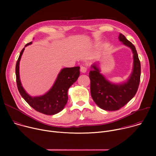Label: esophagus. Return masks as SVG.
I'll return each instance as SVG.
<instances>
[{
  "instance_id": "esophagus-1",
  "label": "esophagus",
  "mask_w": 156,
  "mask_h": 156,
  "mask_svg": "<svg viewBox=\"0 0 156 156\" xmlns=\"http://www.w3.org/2000/svg\"><path fill=\"white\" fill-rule=\"evenodd\" d=\"M80 72L81 73H85L86 72H87V68L85 67V66H81V68H80Z\"/></svg>"
}]
</instances>
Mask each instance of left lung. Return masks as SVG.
<instances>
[{
	"label": "left lung",
	"mask_w": 156,
	"mask_h": 156,
	"mask_svg": "<svg viewBox=\"0 0 156 156\" xmlns=\"http://www.w3.org/2000/svg\"><path fill=\"white\" fill-rule=\"evenodd\" d=\"M119 39L133 52V70L127 80L119 84L109 81L96 63L92 65L89 73L93 101L101 108L108 111L117 110L126 105L136 94L140 81L141 63L135 46L121 33Z\"/></svg>",
	"instance_id": "1"
}]
</instances>
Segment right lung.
<instances>
[{"label":"right lung","mask_w":156,"mask_h":156,"mask_svg":"<svg viewBox=\"0 0 156 156\" xmlns=\"http://www.w3.org/2000/svg\"><path fill=\"white\" fill-rule=\"evenodd\" d=\"M32 44H27L21 50L16 62L15 73L18 90L25 101L34 110L42 114L52 115L62 111L67 103L68 90L69 87L78 80L80 76V66L64 68L60 70L57 79L50 90L42 96L33 97L29 95L22 86L19 73L20 61L25 48Z\"/></svg>","instance_id":"obj_1"}]
</instances>
